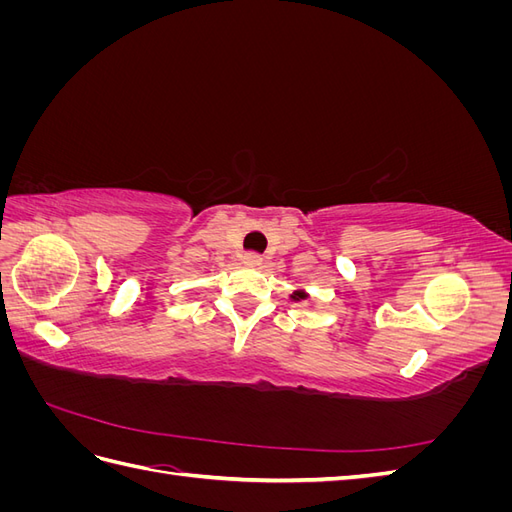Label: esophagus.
I'll return each mask as SVG.
<instances>
[{
    "label": "esophagus",
    "instance_id": "obj_1",
    "mask_svg": "<svg viewBox=\"0 0 512 512\" xmlns=\"http://www.w3.org/2000/svg\"><path fill=\"white\" fill-rule=\"evenodd\" d=\"M243 262L247 267H258L262 262V256L256 252H247V254H243Z\"/></svg>",
    "mask_w": 512,
    "mask_h": 512
}]
</instances>
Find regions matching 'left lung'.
<instances>
[{
	"instance_id": "left-lung-1",
	"label": "left lung",
	"mask_w": 512,
	"mask_h": 512,
	"mask_svg": "<svg viewBox=\"0 0 512 512\" xmlns=\"http://www.w3.org/2000/svg\"><path fill=\"white\" fill-rule=\"evenodd\" d=\"M290 299H292V301H303V299H307V292H305V290H294V292L290 294Z\"/></svg>"
}]
</instances>
